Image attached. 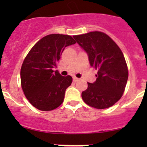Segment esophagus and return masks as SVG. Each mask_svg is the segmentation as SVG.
Listing matches in <instances>:
<instances>
[{
  "label": "esophagus",
  "instance_id": "34e87169",
  "mask_svg": "<svg viewBox=\"0 0 147 147\" xmlns=\"http://www.w3.org/2000/svg\"><path fill=\"white\" fill-rule=\"evenodd\" d=\"M73 81L74 82H76L79 81V79L76 77H75V76H74V77H73Z\"/></svg>",
  "mask_w": 147,
  "mask_h": 147
}]
</instances>
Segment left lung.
Returning a JSON list of instances; mask_svg holds the SVG:
<instances>
[{
	"mask_svg": "<svg viewBox=\"0 0 147 147\" xmlns=\"http://www.w3.org/2000/svg\"><path fill=\"white\" fill-rule=\"evenodd\" d=\"M74 38L87 53L90 66L98 70L96 80L88 82L82 93L83 101L97 109L111 107L120 99L127 85L128 69L124 54L103 32H91Z\"/></svg>",
	"mask_w": 147,
	"mask_h": 147,
	"instance_id": "left-lung-1",
	"label": "left lung"
}]
</instances>
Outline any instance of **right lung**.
Wrapping results in <instances>:
<instances>
[{
  "label": "right lung",
  "mask_w": 147,
  "mask_h": 147,
  "mask_svg": "<svg viewBox=\"0 0 147 147\" xmlns=\"http://www.w3.org/2000/svg\"><path fill=\"white\" fill-rule=\"evenodd\" d=\"M75 43L69 35H47L34 45L23 61L20 70L22 89L28 102L38 110H54L63 102L72 77L62 76L54 69L65 47Z\"/></svg>",
  "instance_id": "right-lung-1"
}]
</instances>
